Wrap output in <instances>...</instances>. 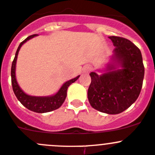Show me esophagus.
Here are the masks:
<instances>
[{
    "mask_svg": "<svg viewBox=\"0 0 155 155\" xmlns=\"http://www.w3.org/2000/svg\"><path fill=\"white\" fill-rule=\"evenodd\" d=\"M91 70H92V67H91V66L87 65L86 67H85V71H86V72L91 71Z\"/></svg>",
    "mask_w": 155,
    "mask_h": 155,
    "instance_id": "esophagus-1",
    "label": "esophagus"
}]
</instances>
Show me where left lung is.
Returning <instances> with one entry per match:
<instances>
[{
    "mask_svg": "<svg viewBox=\"0 0 155 155\" xmlns=\"http://www.w3.org/2000/svg\"><path fill=\"white\" fill-rule=\"evenodd\" d=\"M115 46L103 74H90L87 91L90 104L107 114H119L135 102L142 87L145 68L139 48L131 41L110 36Z\"/></svg>",
    "mask_w": 155,
    "mask_h": 155,
    "instance_id": "left-lung-1",
    "label": "left lung"
}]
</instances>
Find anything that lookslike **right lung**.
Returning <instances> with one entry per match:
<instances>
[{
    "instance_id": "right-lung-1",
    "label": "right lung",
    "mask_w": 155,
    "mask_h": 155,
    "mask_svg": "<svg viewBox=\"0 0 155 155\" xmlns=\"http://www.w3.org/2000/svg\"><path fill=\"white\" fill-rule=\"evenodd\" d=\"M36 36H38V35L34 34L32 35V36H29L25 40H23L18 46V48H17V51H16L15 57H14V59L13 61L12 66H11V83H12L13 91H14V94L17 97V100L25 107H26L28 110H31V111L35 112V113H44L57 110V109H58L62 105L63 103L64 102L66 97H67L68 88L72 83L75 82L79 78L80 75L63 84V85L58 90V92L51 96L36 97V96H30L26 94L20 88L18 83H17V78H16V64H17L19 51H20L22 45L25 42H27L28 40L32 39V38Z\"/></svg>"
}]
</instances>
